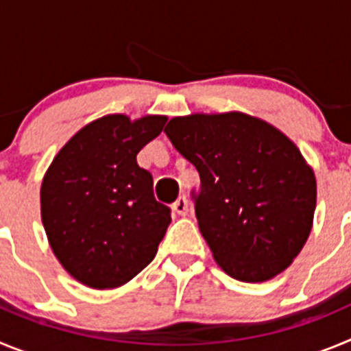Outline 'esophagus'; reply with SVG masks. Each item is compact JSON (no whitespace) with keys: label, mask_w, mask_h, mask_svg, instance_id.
Returning <instances> with one entry per match:
<instances>
[{"label":"esophagus","mask_w":351,"mask_h":351,"mask_svg":"<svg viewBox=\"0 0 351 351\" xmlns=\"http://www.w3.org/2000/svg\"><path fill=\"white\" fill-rule=\"evenodd\" d=\"M173 213H178L179 216H186L188 214V200L184 197H179L172 206Z\"/></svg>","instance_id":"esophagus-1"}]
</instances>
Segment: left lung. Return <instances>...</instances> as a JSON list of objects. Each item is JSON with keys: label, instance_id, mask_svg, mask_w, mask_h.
<instances>
[{"label": "left lung", "instance_id": "obj_1", "mask_svg": "<svg viewBox=\"0 0 351 351\" xmlns=\"http://www.w3.org/2000/svg\"><path fill=\"white\" fill-rule=\"evenodd\" d=\"M167 137L200 173L195 214L219 267L262 283L293 262L316 207L315 172L293 142L250 114L172 117Z\"/></svg>", "mask_w": 351, "mask_h": 351}]
</instances>
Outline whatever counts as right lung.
Returning <instances> with one entry per match:
<instances>
[{"instance_id":"right-lung-1","label":"right lung","mask_w":351,"mask_h":351,"mask_svg":"<svg viewBox=\"0 0 351 351\" xmlns=\"http://www.w3.org/2000/svg\"><path fill=\"white\" fill-rule=\"evenodd\" d=\"M167 116L108 114L60 149L40 188L52 253L79 283L108 290L133 280L154 258L170 209L153 197V178L137 154Z\"/></svg>"}]
</instances>
